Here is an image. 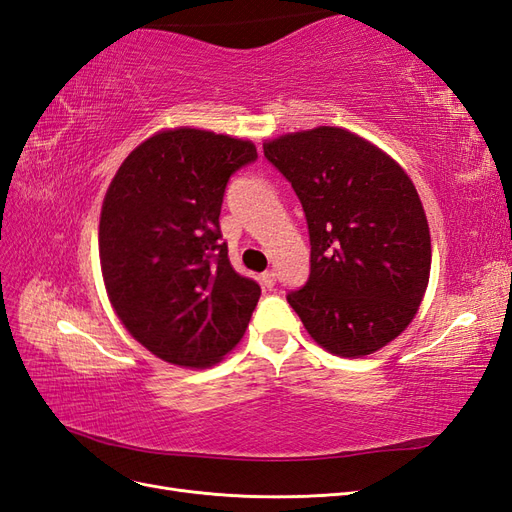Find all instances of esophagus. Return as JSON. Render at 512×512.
I'll list each match as a JSON object with an SVG mask.
<instances>
[{"label":"esophagus","mask_w":512,"mask_h":512,"mask_svg":"<svg viewBox=\"0 0 512 512\" xmlns=\"http://www.w3.org/2000/svg\"><path fill=\"white\" fill-rule=\"evenodd\" d=\"M260 282H262V286L271 290V288L275 286V282H277V280H275V273H273V271H265V273L260 275Z\"/></svg>","instance_id":"1"}]
</instances>
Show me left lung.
I'll return each mask as SVG.
<instances>
[{"label":"left lung","mask_w":512,"mask_h":512,"mask_svg":"<svg viewBox=\"0 0 512 512\" xmlns=\"http://www.w3.org/2000/svg\"><path fill=\"white\" fill-rule=\"evenodd\" d=\"M297 192L309 230V277L288 303L324 350L359 359L418 312L431 237L414 183L391 156L344 128L320 126L262 145Z\"/></svg>","instance_id":"8db88e82"}]
</instances>
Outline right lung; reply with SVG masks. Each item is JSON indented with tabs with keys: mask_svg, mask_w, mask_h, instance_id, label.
I'll use <instances>...</instances> for the list:
<instances>
[{
	"mask_svg": "<svg viewBox=\"0 0 512 512\" xmlns=\"http://www.w3.org/2000/svg\"><path fill=\"white\" fill-rule=\"evenodd\" d=\"M258 158L250 141L196 128L164 130L123 160L100 215L108 299L130 335L162 361L203 369L239 344L260 286L222 243L232 173Z\"/></svg>",
	"mask_w": 512,
	"mask_h": 512,
	"instance_id": "1",
	"label": "right lung"
}]
</instances>
